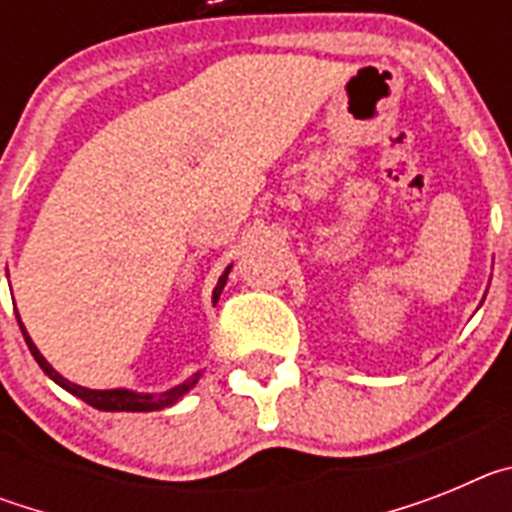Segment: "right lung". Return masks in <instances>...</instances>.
Segmentation results:
<instances>
[{"instance_id": "1", "label": "right lung", "mask_w": 512, "mask_h": 512, "mask_svg": "<svg viewBox=\"0 0 512 512\" xmlns=\"http://www.w3.org/2000/svg\"><path fill=\"white\" fill-rule=\"evenodd\" d=\"M230 269H233V264H230L228 269L220 274V279H217V287H215V292H212V302H217V297H220V292H223L225 282H228ZM17 323H20V330H22V336H25L27 348H30V354L35 356V361H38L40 369H43V372L48 374V377H51L58 387H63V390L71 392V395H76L79 400H84L87 405H92V408H97V410H110V413H151V410H164V408H169V405H174V402L182 400V397L187 395V392L192 390L194 384L200 382V377H202V372H194L187 382L176 384V387H171V390H166V392L89 390V387H81V384H74V382H69L66 377H61V374H58L56 369L48 364V361H45V356L40 354L38 346L33 343V338L27 336V330H25V325H22L20 315H17Z\"/></svg>"}]
</instances>
